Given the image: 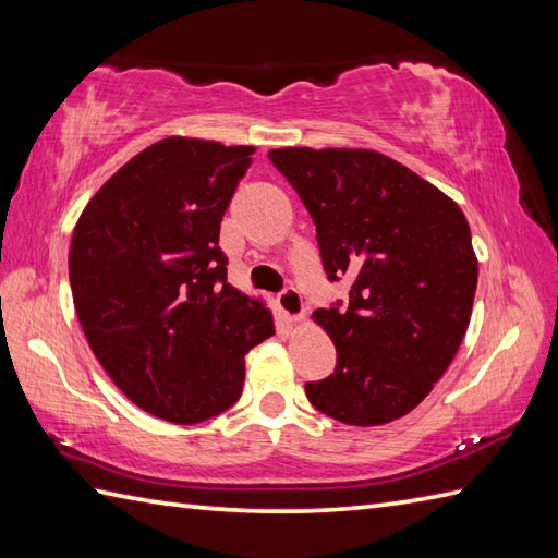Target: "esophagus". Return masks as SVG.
Wrapping results in <instances>:
<instances>
[{
  "label": "esophagus",
  "mask_w": 558,
  "mask_h": 558,
  "mask_svg": "<svg viewBox=\"0 0 558 558\" xmlns=\"http://www.w3.org/2000/svg\"><path fill=\"white\" fill-rule=\"evenodd\" d=\"M278 306H280V312L290 318V322H300V318L304 316L302 294L294 290L292 286H288L286 290L278 294Z\"/></svg>",
  "instance_id": "1"
}]
</instances>
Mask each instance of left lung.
<instances>
[{
  "mask_svg": "<svg viewBox=\"0 0 558 558\" xmlns=\"http://www.w3.org/2000/svg\"><path fill=\"white\" fill-rule=\"evenodd\" d=\"M268 158L310 210L328 280H352L348 306L314 312L338 364L304 386L306 398L345 424L393 422L429 396L468 330L470 225L456 201L376 150L278 148Z\"/></svg>",
  "mask_w": 558,
  "mask_h": 558,
  "instance_id": "8db88e82",
  "label": "left lung"
}]
</instances>
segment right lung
<instances>
[{"mask_svg":"<svg viewBox=\"0 0 558 558\" xmlns=\"http://www.w3.org/2000/svg\"><path fill=\"white\" fill-rule=\"evenodd\" d=\"M252 146L170 136L141 150L88 201L69 282L88 345L153 417L196 424L242 396L244 354L276 333L228 282L220 220Z\"/></svg>","mask_w":558,"mask_h":558,"instance_id":"right-lung-1","label":"right lung"}]
</instances>
